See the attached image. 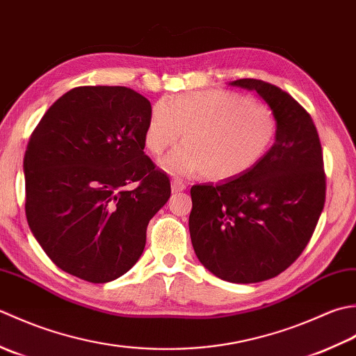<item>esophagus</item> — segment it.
Returning a JSON list of instances; mask_svg holds the SVG:
<instances>
[{
	"label": "esophagus",
	"instance_id": "1",
	"mask_svg": "<svg viewBox=\"0 0 356 356\" xmlns=\"http://www.w3.org/2000/svg\"><path fill=\"white\" fill-rule=\"evenodd\" d=\"M186 188V184L183 183L181 179H172V192L173 193H178V192H183Z\"/></svg>",
	"mask_w": 356,
	"mask_h": 356
}]
</instances>
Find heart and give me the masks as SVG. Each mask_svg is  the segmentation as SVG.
<instances>
[{
	"mask_svg": "<svg viewBox=\"0 0 356 356\" xmlns=\"http://www.w3.org/2000/svg\"><path fill=\"white\" fill-rule=\"evenodd\" d=\"M163 168L179 177L202 173L213 181L236 178L257 165L277 134L269 107L235 92L209 89L161 99L152 108L144 144L152 155L178 141Z\"/></svg>",
	"mask_w": 356,
	"mask_h": 356,
	"instance_id": "heart-1",
	"label": "heart"
}]
</instances>
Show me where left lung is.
Wrapping results in <instances>:
<instances>
[{"label": "left lung", "mask_w": 356, "mask_h": 356, "mask_svg": "<svg viewBox=\"0 0 356 356\" xmlns=\"http://www.w3.org/2000/svg\"><path fill=\"white\" fill-rule=\"evenodd\" d=\"M269 104L273 146L261 161L216 186H193L188 230L201 264L216 277L250 284L277 277L310 241L325 201L320 136L298 101L261 79L232 81Z\"/></svg>", "instance_id": "1"}]
</instances>
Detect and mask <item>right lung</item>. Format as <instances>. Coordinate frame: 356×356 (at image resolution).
Returning a JSON list of instances; mask_svg holds the SVG:
<instances>
[{
    "mask_svg": "<svg viewBox=\"0 0 356 356\" xmlns=\"http://www.w3.org/2000/svg\"><path fill=\"white\" fill-rule=\"evenodd\" d=\"M147 98L122 86H79L41 118L24 155L26 218L61 270L120 278L140 259L170 179L144 154Z\"/></svg>",
    "mask_w": 356,
    "mask_h": 356,
    "instance_id": "1",
    "label": "right lung"
}]
</instances>
